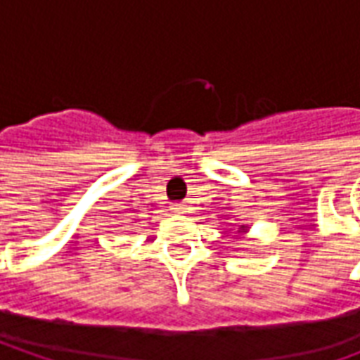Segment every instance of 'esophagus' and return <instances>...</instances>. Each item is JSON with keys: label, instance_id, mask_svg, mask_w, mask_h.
Instances as JSON below:
<instances>
[{"label": "esophagus", "instance_id": "esophagus-1", "mask_svg": "<svg viewBox=\"0 0 360 360\" xmlns=\"http://www.w3.org/2000/svg\"><path fill=\"white\" fill-rule=\"evenodd\" d=\"M172 210L177 212V214H185V212H187V204H183V202L172 204Z\"/></svg>", "mask_w": 360, "mask_h": 360}]
</instances>
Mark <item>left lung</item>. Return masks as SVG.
Wrapping results in <instances>:
<instances>
[{"mask_svg": "<svg viewBox=\"0 0 360 360\" xmlns=\"http://www.w3.org/2000/svg\"><path fill=\"white\" fill-rule=\"evenodd\" d=\"M249 231V226H241L239 227V233H247Z\"/></svg>", "mask_w": 360, "mask_h": 360, "instance_id": "obj_1", "label": "left lung"}]
</instances>
